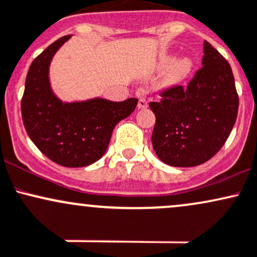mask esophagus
Returning <instances> with one entry per match:
<instances>
[{
  "instance_id": "esophagus-1",
  "label": "esophagus",
  "mask_w": 257,
  "mask_h": 257,
  "mask_svg": "<svg viewBox=\"0 0 257 257\" xmlns=\"http://www.w3.org/2000/svg\"><path fill=\"white\" fill-rule=\"evenodd\" d=\"M140 92H141V91H138L137 93H140ZM137 106H138V109H146L147 106H148V102H147V100L144 99V98H140V100H138Z\"/></svg>"
}]
</instances>
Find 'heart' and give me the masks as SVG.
Listing matches in <instances>:
<instances>
[{"label":"heart","instance_id":"1","mask_svg":"<svg viewBox=\"0 0 257 257\" xmlns=\"http://www.w3.org/2000/svg\"><path fill=\"white\" fill-rule=\"evenodd\" d=\"M174 63V57H166L165 59L163 60V66H170ZM192 69V62L188 58H182L178 59L177 62L172 65L171 70H170L169 79L171 82H178L186 77L188 75L189 71Z\"/></svg>","mask_w":257,"mask_h":257}]
</instances>
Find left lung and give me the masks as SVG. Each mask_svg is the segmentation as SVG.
Masks as SVG:
<instances>
[{"mask_svg":"<svg viewBox=\"0 0 257 257\" xmlns=\"http://www.w3.org/2000/svg\"><path fill=\"white\" fill-rule=\"evenodd\" d=\"M201 65L187 87L172 86L149 103L157 117L153 148L167 165L191 167L210 160L237 120L239 98L229 63L204 41Z\"/></svg>","mask_w":257,"mask_h":257,"instance_id":"obj_1","label":"left lung"}]
</instances>
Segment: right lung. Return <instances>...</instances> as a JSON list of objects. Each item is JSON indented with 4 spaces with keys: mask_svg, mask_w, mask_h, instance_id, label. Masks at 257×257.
<instances>
[{
    "mask_svg": "<svg viewBox=\"0 0 257 257\" xmlns=\"http://www.w3.org/2000/svg\"><path fill=\"white\" fill-rule=\"evenodd\" d=\"M69 39L70 35L60 37L31 63L22 98V117L30 140L48 159L65 167H82L104 155L114 127L131 115L138 99L59 100L52 92L48 69L52 57Z\"/></svg>",
    "mask_w": 257,
    "mask_h": 257,
    "instance_id": "obj_1",
    "label": "right lung"
}]
</instances>
